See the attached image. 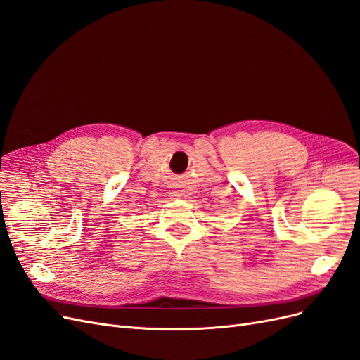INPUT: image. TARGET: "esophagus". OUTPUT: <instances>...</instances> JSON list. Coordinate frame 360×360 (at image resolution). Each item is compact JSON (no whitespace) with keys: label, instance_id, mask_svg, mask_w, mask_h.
Wrapping results in <instances>:
<instances>
[{"label":"esophagus","instance_id":"obj_1","mask_svg":"<svg viewBox=\"0 0 360 360\" xmlns=\"http://www.w3.org/2000/svg\"><path fill=\"white\" fill-rule=\"evenodd\" d=\"M172 193H176V195H174V196H179V195H177V192H172Z\"/></svg>","mask_w":360,"mask_h":360}]
</instances>
